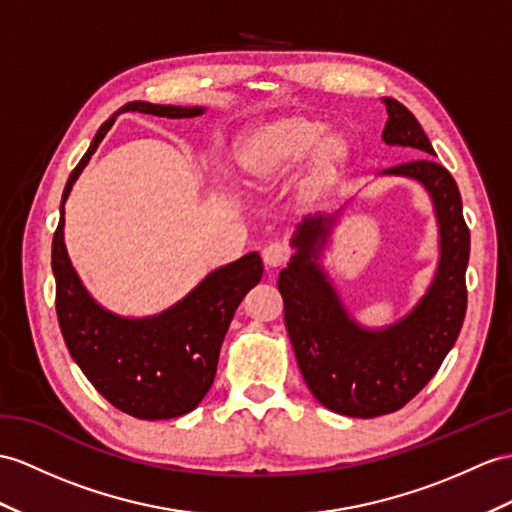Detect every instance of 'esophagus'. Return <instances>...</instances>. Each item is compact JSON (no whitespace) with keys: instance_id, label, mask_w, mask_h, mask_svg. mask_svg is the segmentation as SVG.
I'll return each instance as SVG.
<instances>
[{"instance_id":"esophagus-1","label":"esophagus","mask_w":512,"mask_h":512,"mask_svg":"<svg viewBox=\"0 0 512 512\" xmlns=\"http://www.w3.org/2000/svg\"><path fill=\"white\" fill-rule=\"evenodd\" d=\"M286 260H289V249L282 243H271L263 249V263L267 265V269H278Z\"/></svg>"}]
</instances>
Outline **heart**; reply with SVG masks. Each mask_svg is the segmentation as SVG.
<instances>
[{
    "label": "heart",
    "instance_id": "1",
    "mask_svg": "<svg viewBox=\"0 0 512 512\" xmlns=\"http://www.w3.org/2000/svg\"><path fill=\"white\" fill-rule=\"evenodd\" d=\"M354 145L350 136L330 130L319 117L289 112L245 128L232 145L236 180L247 191L276 189L304 161L293 193L310 206L330 195L350 171Z\"/></svg>",
    "mask_w": 512,
    "mask_h": 512
}]
</instances>
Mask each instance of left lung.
<instances>
[{
	"mask_svg": "<svg viewBox=\"0 0 512 512\" xmlns=\"http://www.w3.org/2000/svg\"><path fill=\"white\" fill-rule=\"evenodd\" d=\"M382 104L389 112L382 141L434 156L413 112L393 97H382ZM382 176L419 182L432 199L439 228L436 271L404 317L386 328H365L345 308L321 265L343 210L299 223L291 239L295 254L278 278L286 332L310 393L334 413L360 419L395 413L413 400L454 347L467 310L469 228L452 173L426 156Z\"/></svg>",
	"mask_w": 512,
	"mask_h": 512,
	"instance_id": "obj_1",
	"label": "left lung"
}]
</instances>
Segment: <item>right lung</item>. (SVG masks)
I'll list each match as a JSON object with an SVG mask.
<instances>
[{
    "instance_id": "right-lung-1",
    "label": "right lung",
    "mask_w": 512,
    "mask_h": 512,
    "mask_svg": "<svg viewBox=\"0 0 512 512\" xmlns=\"http://www.w3.org/2000/svg\"><path fill=\"white\" fill-rule=\"evenodd\" d=\"M121 112L167 119L204 115V106L130 102L102 123L71 171L52 243L56 313L71 358L106 400L136 419H173L191 413L213 386L219 350L241 299L263 278L258 252L223 265L152 317H121L86 291L65 245V202L84 167Z\"/></svg>"
}]
</instances>
